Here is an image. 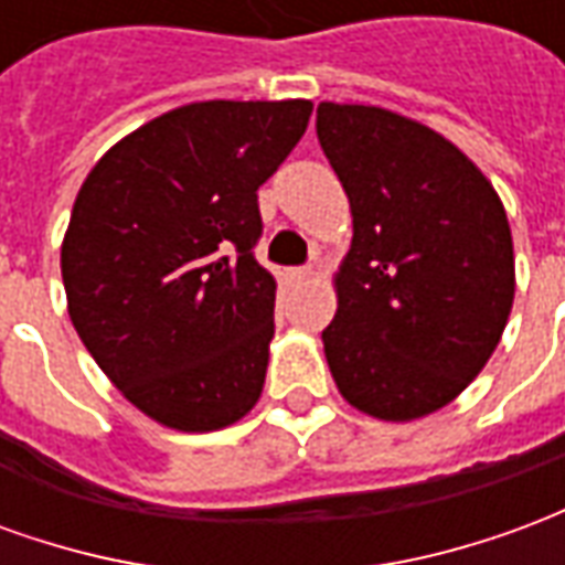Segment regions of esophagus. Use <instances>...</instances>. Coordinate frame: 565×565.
<instances>
[{
	"label": "esophagus",
	"instance_id": "34e87169",
	"mask_svg": "<svg viewBox=\"0 0 565 565\" xmlns=\"http://www.w3.org/2000/svg\"><path fill=\"white\" fill-rule=\"evenodd\" d=\"M311 275H315V266H296V269H290V278H294V281H306Z\"/></svg>",
	"mask_w": 565,
	"mask_h": 565
}]
</instances>
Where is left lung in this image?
<instances>
[{
	"instance_id": "left-lung-1",
	"label": "left lung",
	"mask_w": 565,
	"mask_h": 565,
	"mask_svg": "<svg viewBox=\"0 0 565 565\" xmlns=\"http://www.w3.org/2000/svg\"><path fill=\"white\" fill-rule=\"evenodd\" d=\"M354 242L323 351L348 403L381 420L448 405L484 369L514 299L505 209L448 139L369 105H318Z\"/></svg>"
}]
</instances>
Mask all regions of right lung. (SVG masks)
Wrapping results in <instances>:
<instances>
[{
  "label": "right lung",
  "instance_id": "1",
  "mask_svg": "<svg viewBox=\"0 0 565 565\" xmlns=\"http://www.w3.org/2000/svg\"><path fill=\"white\" fill-rule=\"evenodd\" d=\"M311 103H193L105 153L66 242L68 315L115 387L184 433L259 399L275 278L254 257L257 190L299 145Z\"/></svg>",
  "mask_w": 565,
  "mask_h": 565
}]
</instances>
